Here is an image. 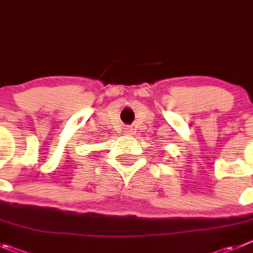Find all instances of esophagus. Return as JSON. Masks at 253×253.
<instances>
[{"instance_id":"obj_1","label":"esophagus","mask_w":253,"mask_h":253,"mask_svg":"<svg viewBox=\"0 0 253 253\" xmlns=\"http://www.w3.org/2000/svg\"><path fill=\"white\" fill-rule=\"evenodd\" d=\"M125 129H126V132L128 133V135H133V132H135L131 126H126V127H125Z\"/></svg>"}]
</instances>
